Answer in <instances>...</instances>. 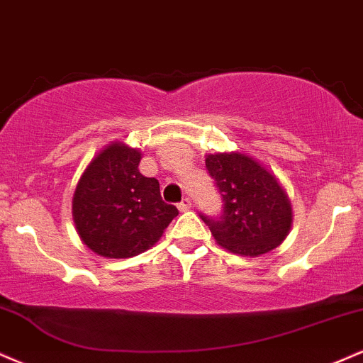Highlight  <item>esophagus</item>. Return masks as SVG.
<instances>
[{
  "instance_id": "esophagus-1",
  "label": "esophagus",
  "mask_w": 363,
  "mask_h": 363,
  "mask_svg": "<svg viewBox=\"0 0 363 363\" xmlns=\"http://www.w3.org/2000/svg\"><path fill=\"white\" fill-rule=\"evenodd\" d=\"M191 207V200L190 199H183L180 203H178V211L180 212H185V211H189V208Z\"/></svg>"
}]
</instances>
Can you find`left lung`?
<instances>
[{
	"label": "left lung",
	"instance_id": "8db88e82",
	"mask_svg": "<svg viewBox=\"0 0 363 363\" xmlns=\"http://www.w3.org/2000/svg\"><path fill=\"white\" fill-rule=\"evenodd\" d=\"M206 168L223 200L217 217L200 214L216 241L241 257L277 248L291 229L292 211L274 174L240 152L208 155Z\"/></svg>",
	"mask_w": 363,
	"mask_h": 363
}]
</instances>
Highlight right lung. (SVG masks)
I'll list each match as a JSON object with an SVG mask.
<instances>
[{"mask_svg": "<svg viewBox=\"0 0 363 363\" xmlns=\"http://www.w3.org/2000/svg\"><path fill=\"white\" fill-rule=\"evenodd\" d=\"M140 152L110 144L76 186L72 216L81 240L106 258H129L151 248L178 208L161 199L160 182L139 172Z\"/></svg>", "mask_w": 363, "mask_h": 363, "instance_id": "right-lung-1", "label": "right lung"}]
</instances>
